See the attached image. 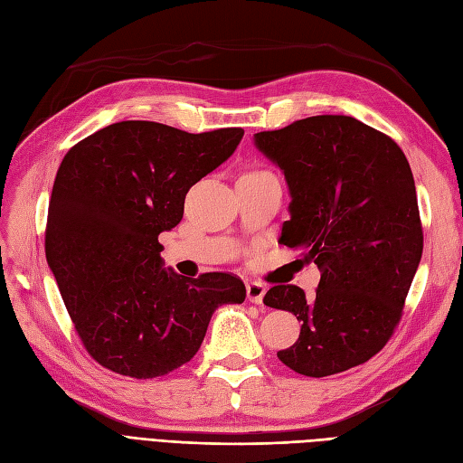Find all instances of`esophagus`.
<instances>
[{
  "label": "esophagus",
  "mask_w": 463,
  "mask_h": 463,
  "mask_svg": "<svg viewBox=\"0 0 463 463\" xmlns=\"http://www.w3.org/2000/svg\"><path fill=\"white\" fill-rule=\"evenodd\" d=\"M264 293H266V288L260 282H249L247 284V298H249L250 303L260 305Z\"/></svg>",
  "instance_id": "esophagus-1"
}]
</instances>
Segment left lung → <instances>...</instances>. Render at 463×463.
Here are the masks:
<instances>
[{"label": "left lung", "instance_id": "8db88e82", "mask_svg": "<svg viewBox=\"0 0 463 463\" xmlns=\"http://www.w3.org/2000/svg\"><path fill=\"white\" fill-rule=\"evenodd\" d=\"M255 145L284 172L291 203L279 243L303 249L320 282L313 298L274 286L264 305L301 320L278 359L305 376L369 361L386 345L423 253L415 181L392 138L349 116H313L260 131Z\"/></svg>", "mask_w": 463, "mask_h": 463}]
</instances>
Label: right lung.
Wrapping results in <instances>:
<instances>
[{"label": "right lung", "instance_id": "right-lung-1", "mask_svg": "<svg viewBox=\"0 0 463 463\" xmlns=\"http://www.w3.org/2000/svg\"><path fill=\"white\" fill-rule=\"evenodd\" d=\"M241 128L193 135L119 121L69 148L53 181L46 259L89 355L123 376L156 378L199 352L213 313L243 303L228 272L162 269L158 235L184 218L185 194L226 162Z\"/></svg>", "mask_w": 463, "mask_h": 463}]
</instances>
